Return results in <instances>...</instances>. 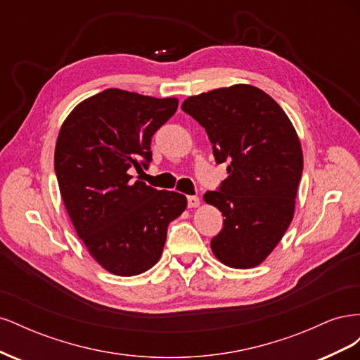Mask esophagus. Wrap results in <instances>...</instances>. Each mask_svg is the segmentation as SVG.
Listing matches in <instances>:
<instances>
[{
    "mask_svg": "<svg viewBox=\"0 0 360 360\" xmlns=\"http://www.w3.org/2000/svg\"><path fill=\"white\" fill-rule=\"evenodd\" d=\"M200 204H201V201L198 197H188V205L191 207V209H195V207H198Z\"/></svg>",
    "mask_w": 360,
    "mask_h": 360,
    "instance_id": "obj_1",
    "label": "esophagus"
}]
</instances>
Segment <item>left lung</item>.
<instances>
[{
    "instance_id": "obj_1",
    "label": "left lung",
    "mask_w": 360,
    "mask_h": 360,
    "mask_svg": "<svg viewBox=\"0 0 360 360\" xmlns=\"http://www.w3.org/2000/svg\"><path fill=\"white\" fill-rule=\"evenodd\" d=\"M181 110L205 129L216 162H228L219 191L204 193L225 217L213 254L228 267H255L292 221L303 171L296 129L267 93L248 84L191 96Z\"/></svg>"
}]
</instances>
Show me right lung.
Returning <instances> with one entry per match:
<instances>
[{"instance_id":"right-lung-1","label":"right lung","mask_w":360,"mask_h":360,"mask_svg":"<svg viewBox=\"0 0 360 360\" xmlns=\"http://www.w3.org/2000/svg\"><path fill=\"white\" fill-rule=\"evenodd\" d=\"M179 99L108 89L64 120L53 165L76 234L105 270L135 276L153 267L167 228L188 205L179 192L132 181L147 168L151 136L176 114Z\"/></svg>"}]
</instances>
